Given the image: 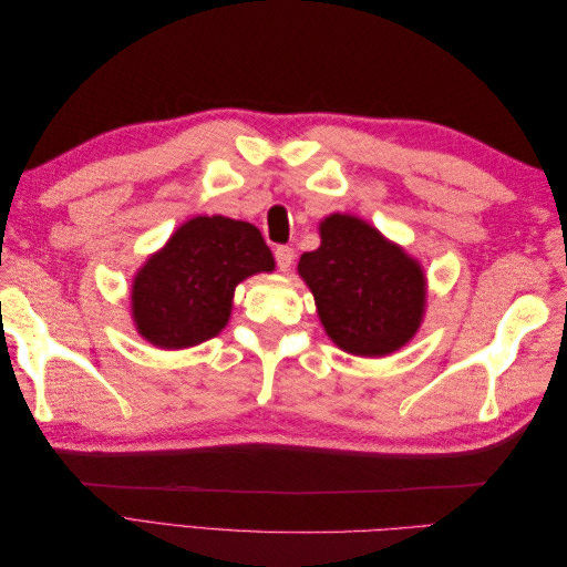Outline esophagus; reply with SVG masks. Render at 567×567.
<instances>
[{"instance_id":"obj_1","label":"esophagus","mask_w":567,"mask_h":567,"mask_svg":"<svg viewBox=\"0 0 567 567\" xmlns=\"http://www.w3.org/2000/svg\"><path fill=\"white\" fill-rule=\"evenodd\" d=\"M274 257H277V265H279V269H281V271H288V269H290V265H293V260H296V252H293V248L279 246L277 250H274Z\"/></svg>"}]
</instances>
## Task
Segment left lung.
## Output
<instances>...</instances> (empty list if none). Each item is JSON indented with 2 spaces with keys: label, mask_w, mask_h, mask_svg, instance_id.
<instances>
[{
  "label": "left lung",
  "mask_w": 567,
  "mask_h": 567,
  "mask_svg": "<svg viewBox=\"0 0 567 567\" xmlns=\"http://www.w3.org/2000/svg\"><path fill=\"white\" fill-rule=\"evenodd\" d=\"M321 244L302 252L300 279L336 348L354 357L402 350L425 317L427 279L416 257L367 219L333 213L319 221Z\"/></svg>",
  "instance_id": "8db88e82"
}]
</instances>
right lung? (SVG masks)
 <instances>
[{
    "label": "right lung",
    "instance_id": "1",
    "mask_svg": "<svg viewBox=\"0 0 567 567\" xmlns=\"http://www.w3.org/2000/svg\"><path fill=\"white\" fill-rule=\"evenodd\" d=\"M271 271V250L250 221L225 215L186 219L132 277L134 329L153 348H196L229 323L236 286Z\"/></svg>",
    "mask_w": 567,
    "mask_h": 567
}]
</instances>
